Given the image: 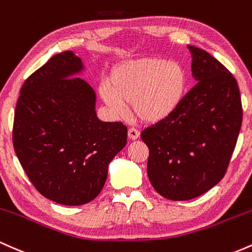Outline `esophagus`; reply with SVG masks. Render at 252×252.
Segmentation results:
<instances>
[{"instance_id": "esophagus-1", "label": "esophagus", "mask_w": 252, "mask_h": 252, "mask_svg": "<svg viewBox=\"0 0 252 252\" xmlns=\"http://www.w3.org/2000/svg\"><path fill=\"white\" fill-rule=\"evenodd\" d=\"M139 135H140V132L138 131L137 128H133V127H131V128L128 129V138H129V139L135 140V139H138V138H139Z\"/></svg>"}]
</instances>
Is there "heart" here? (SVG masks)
Wrapping results in <instances>:
<instances>
[{
	"label": "heart",
	"mask_w": 252,
	"mask_h": 252,
	"mask_svg": "<svg viewBox=\"0 0 252 252\" xmlns=\"http://www.w3.org/2000/svg\"><path fill=\"white\" fill-rule=\"evenodd\" d=\"M186 86V71L177 62L138 58L114 67L101 96L115 114H124L126 103H133L141 120L157 123L179 107Z\"/></svg>",
	"instance_id": "b5f03b06"
}]
</instances>
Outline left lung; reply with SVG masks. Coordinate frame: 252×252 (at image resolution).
<instances>
[{
    "instance_id": "left-lung-1",
    "label": "left lung",
    "mask_w": 252,
    "mask_h": 252,
    "mask_svg": "<svg viewBox=\"0 0 252 252\" xmlns=\"http://www.w3.org/2000/svg\"><path fill=\"white\" fill-rule=\"evenodd\" d=\"M197 82L169 117L141 132L148 145V176L163 197L200 196L224 177L243 120L232 73L199 47L188 45Z\"/></svg>"
}]
</instances>
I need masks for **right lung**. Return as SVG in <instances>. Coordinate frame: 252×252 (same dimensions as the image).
<instances>
[{"instance_id":"right-lung-1","label":"right lung","mask_w":252,"mask_h":252,"mask_svg":"<svg viewBox=\"0 0 252 252\" xmlns=\"http://www.w3.org/2000/svg\"><path fill=\"white\" fill-rule=\"evenodd\" d=\"M80 57L58 53L25 81L13 125L22 168L42 196L80 206L102 190L108 165L126 145L127 127L104 123L95 112L94 89L82 78Z\"/></svg>"}]
</instances>
